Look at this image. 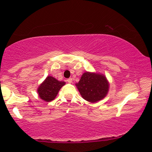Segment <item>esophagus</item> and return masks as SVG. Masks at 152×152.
Returning a JSON list of instances; mask_svg holds the SVG:
<instances>
[{"mask_svg": "<svg viewBox=\"0 0 152 152\" xmlns=\"http://www.w3.org/2000/svg\"><path fill=\"white\" fill-rule=\"evenodd\" d=\"M67 82H68V83H69V84H71V83L72 82V78H69V79H68V80H67Z\"/></svg>", "mask_w": 152, "mask_h": 152, "instance_id": "obj_1", "label": "esophagus"}]
</instances>
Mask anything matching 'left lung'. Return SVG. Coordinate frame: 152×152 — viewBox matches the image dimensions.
<instances>
[{"label": "left lung", "instance_id": "obj_1", "mask_svg": "<svg viewBox=\"0 0 152 152\" xmlns=\"http://www.w3.org/2000/svg\"><path fill=\"white\" fill-rule=\"evenodd\" d=\"M75 85L83 98L92 103L104 98L109 90L106 76L97 72H85Z\"/></svg>", "mask_w": 152, "mask_h": 152}]
</instances>
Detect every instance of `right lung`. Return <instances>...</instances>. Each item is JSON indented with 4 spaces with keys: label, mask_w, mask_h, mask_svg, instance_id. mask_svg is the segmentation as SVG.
<instances>
[{
    "label": "right lung",
    "mask_w": 152,
    "mask_h": 152,
    "mask_svg": "<svg viewBox=\"0 0 152 152\" xmlns=\"http://www.w3.org/2000/svg\"><path fill=\"white\" fill-rule=\"evenodd\" d=\"M65 84V82L57 80L52 76H48L39 85L37 93L41 99L45 102H50L57 97L59 90Z\"/></svg>",
    "instance_id": "add662e5"
}]
</instances>
